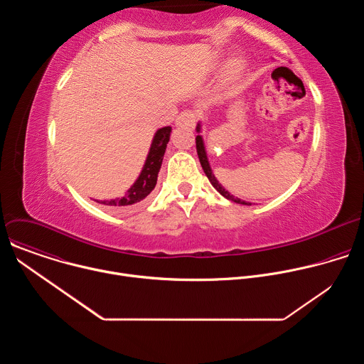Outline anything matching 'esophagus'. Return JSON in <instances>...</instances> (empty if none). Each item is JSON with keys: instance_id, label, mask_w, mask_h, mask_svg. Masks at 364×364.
Wrapping results in <instances>:
<instances>
[{"instance_id": "esophagus-1", "label": "esophagus", "mask_w": 364, "mask_h": 364, "mask_svg": "<svg viewBox=\"0 0 364 364\" xmlns=\"http://www.w3.org/2000/svg\"><path fill=\"white\" fill-rule=\"evenodd\" d=\"M196 114L193 111H183L177 118H176V124L178 127H190L193 128L196 125Z\"/></svg>"}]
</instances>
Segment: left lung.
Returning <instances> with one entry per match:
<instances>
[{
	"label": "left lung",
	"instance_id": "left-lung-1",
	"mask_svg": "<svg viewBox=\"0 0 364 364\" xmlns=\"http://www.w3.org/2000/svg\"><path fill=\"white\" fill-rule=\"evenodd\" d=\"M197 131H200V125L197 127ZM196 148H197V155H198L200 164H201V167H203V170H204L207 178L210 180L212 186H213L223 197H226V198H229V200H232V201H235V203H239V204H247V205H250V203L243 201V200H240V198L232 196L229 191H226V190L219 184V181H218L216 177L213 176V171H212V168H210V166H209V161H207V155H205V149H204V144H203L201 135H197V136H196Z\"/></svg>",
	"mask_w": 364,
	"mask_h": 364
}]
</instances>
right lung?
Listing matches in <instances>:
<instances>
[{
    "label": "right lung",
    "instance_id": "right-lung-1",
    "mask_svg": "<svg viewBox=\"0 0 364 364\" xmlns=\"http://www.w3.org/2000/svg\"><path fill=\"white\" fill-rule=\"evenodd\" d=\"M170 132H171V127H164L155 132L146 161L144 164V168H142L138 180L127 191L125 196H122L121 198L103 200L99 203L109 205L118 212H127V210H131V209L138 207L146 198V196L154 190L155 184H157L159 171L161 168L164 152H166L167 144L170 141Z\"/></svg>",
    "mask_w": 364,
    "mask_h": 364
}]
</instances>
